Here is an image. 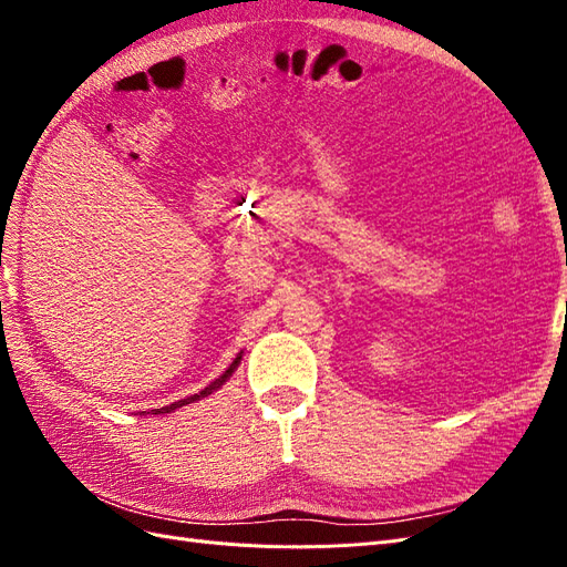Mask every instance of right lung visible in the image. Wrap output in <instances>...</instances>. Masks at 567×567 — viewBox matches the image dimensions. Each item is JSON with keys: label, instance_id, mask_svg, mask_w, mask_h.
Segmentation results:
<instances>
[{"label": "right lung", "instance_id": "1", "mask_svg": "<svg viewBox=\"0 0 567 567\" xmlns=\"http://www.w3.org/2000/svg\"><path fill=\"white\" fill-rule=\"evenodd\" d=\"M241 364V354H236V359L234 362L229 364V369L219 375V379H215L208 388H203L200 392H196V394H192V398H186V400H179V402H173L169 406H163V409H151L153 414H169V411H175V409H179V406H184V404H192V402H196V400H203V398H208V394H213L217 388H221L225 385L227 381H229V375L236 371V367Z\"/></svg>", "mask_w": 567, "mask_h": 567}]
</instances>
